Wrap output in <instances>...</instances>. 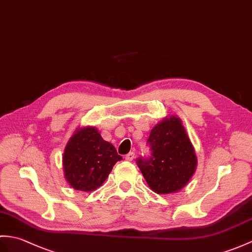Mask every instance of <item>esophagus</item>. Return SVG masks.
<instances>
[{"label":"esophagus","instance_id":"obj_1","mask_svg":"<svg viewBox=\"0 0 252 252\" xmlns=\"http://www.w3.org/2000/svg\"><path fill=\"white\" fill-rule=\"evenodd\" d=\"M134 157H135V154H134V153H128V154L126 156V161H133Z\"/></svg>","mask_w":252,"mask_h":252}]
</instances>
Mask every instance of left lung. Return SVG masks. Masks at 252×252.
<instances>
[{
    "mask_svg": "<svg viewBox=\"0 0 252 252\" xmlns=\"http://www.w3.org/2000/svg\"><path fill=\"white\" fill-rule=\"evenodd\" d=\"M147 144L150 157L138 158L136 163L151 190L169 194L184 188L195 172L197 160L181 120L172 116L159 122Z\"/></svg>",
    "mask_w": 252,
    "mask_h": 252,
    "instance_id": "1",
    "label": "left lung"
}]
</instances>
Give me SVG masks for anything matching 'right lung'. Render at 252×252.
Masks as SVG:
<instances>
[{
    "label": "right lung",
    "instance_id": "right-lung-1",
    "mask_svg": "<svg viewBox=\"0 0 252 252\" xmlns=\"http://www.w3.org/2000/svg\"><path fill=\"white\" fill-rule=\"evenodd\" d=\"M120 160L122 157L95 127L78 128L64 150V176L74 189L91 192L103 185Z\"/></svg>",
    "mask_w": 252,
    "mask_h": 252
}]
</instances>
